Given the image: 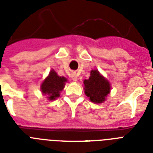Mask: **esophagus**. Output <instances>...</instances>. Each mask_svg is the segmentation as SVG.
Returning <instances> with one entry per match:
<instances>
[{"mask_svg":"<svg viewBox=\"0 0 153 153\" xmlns=\"http://www.w3.org/2000/svg\"><path fill=\"white\" fill-rule=\"evenodd\" d=\"M71 79L73 81H77V79H78V76H77L76 73H73L71 74Z\"/></svg>","mask_w":153,"mask_h":153,"instance_id":"esophagus-1","label":"esophagus"}]
</instances>
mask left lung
<instances>
[{"mask_svg": "<svg viewBox=\"0 0 153 153\" xmlns=\"http://www.w3.org/2000/svg\"><path fill=\"white\" fill-rule=\"evenodd\" d=\"M85 94L94 103H102L110 92V84L97 70L91 71L89 79L84 80Z\"/></svg>", "mask_w": 153, "mask_h": 153, "instance_id": "1", "label": "left lung"}]
</instances>
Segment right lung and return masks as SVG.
Segmentation results:
<instances>
[{"label":"right lung","mask_w":153,"mask_h":153,"mask_svg":"<svg viewBox=\"0 0 153 153\" xmlns=\"http://www.w3.org/2000/svg\"><path fill=\"white\" fill-rule=\"evenodd\" d=\"M67 79L60 77L55 71H51L49 75L41 84V91L44 94H48L49 100H55L59 97L60 91L64 88Z\"/></svg>","instance_id":"1"}]
</instances>
